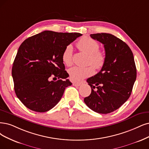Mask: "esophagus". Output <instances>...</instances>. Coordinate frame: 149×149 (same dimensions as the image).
Masks as SVG:
<instances>
[{
    "instance_id": "1",
    "label": "esophagus",
    "mask_w": 149,
    "mask_h": 149,
    "mask_svg": "<svg viewBox=\"0 0 149 149\" xmlns=\"http://www.w3.org/2000/svg\"><path fill=\"white\" fill-rule=\"evenodd\" d=\"M81 83H78V82H74L73 83V85L74 86H79L81 85Z\"/></svg>"
}]
</instances>
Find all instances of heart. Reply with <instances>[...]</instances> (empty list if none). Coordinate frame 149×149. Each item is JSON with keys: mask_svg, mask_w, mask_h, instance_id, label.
Returning <instances> with one entry per match:
<instances>
[{"mask_svg": "<svg viewBox=\"0 0 149 149\" xmlns=\"http://www.w3.org/2000/svg\"><path fill=\"white\" fill-rule=\"evenodd\" d=\"M77 47L82 52L88 54V64H91L96 69H101L106 62V54L100 50V45L96 40L88 37H83L77 43ZM62 59L64 63L70 66L72 61V47L68 45L65 48L62 54ZM94 72V68L89 65L86 67L75 66L70 68L68 73L72 80L80 81L85 79Z\"/></svg>", "mask_w": 149, "mask_h": 149, "instance_id": "1", "label": "heart"}]
</instances>
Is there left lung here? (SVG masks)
Listing matches in <instances>:
<instances>
[{"label":"left lung","instance_id":"8db88e82","mask_svg":"<svg viewBox=\"0 0 149 149\" xmlns=\"http://www.w3.org/2000/svg\"><path fill=\"white\" fill-rule=\"evenodd\" d=\"M90 36L104 45L106 62L97 74L87 79L91 93L84 102L93 111L109 113L131 95L137 74L133 54L127 44L112 34L97 33Z\"/></svg>","mask_w":149,"mask_h":149}]
</instances>
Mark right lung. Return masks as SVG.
Segmentation results:
<instances>
[{
  "label": "right lung",
  "instance_id": "obj_1",
  "mask_svg": "<svg viewBox=\"0 0 149 149\" xmlns=\"http://www.w3.org/2000/svg\"><path fill=\"white\" fill-rule=\"evenodd\" d=\"M80 33L45 31L26 39L18 48L12 67L16 96L31 111L45 112L61 99L68 79L62 54ZM51 77H53L51 81Z\"/></svg>",
  "mask_w": 149,
  "mask_h": 149
}]
</instances>
